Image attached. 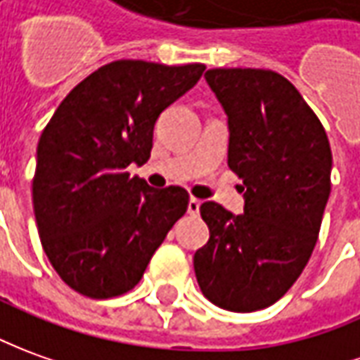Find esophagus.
I'll list each match as a JSON object with an SVG mask.
<instances>
[{
	"instance_id": "34e87169",
	"label": "esophagus",
	"mask_w": 360,
	"mask_h": 360,
	"mask_svg": "<svg viewBox=\"0 0 360 360\" xmlns=\"http://www.w3.org/2000/svg\"><path fill=\"white\" fill-rule=\"evenodd\" d=\"M200 205H202V202L198 198H190V202H188V213L190 215H198L200 213Z\"/></svg>"
}]
</instances>
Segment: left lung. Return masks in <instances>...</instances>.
<instances>
[{"label": "left lung", "instance_id": "obj_1", "mask_svg": "<svg viewBox=\"0 0 360 360\" xmlns=\"http://www.w3.org/2000/svg\"><path fill=\"white\" fill-rule=\"evenodd\" d=\"M205 80L227 113L229 168L245 184V213L200 205L210 241L194 255L212 304L257 311L278 302L306 269L331 192L321 121L282 74L212 68Z\"/></svg>", "mask_w": 360, "mask_h": 360}]
</instances>
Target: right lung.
Returning a JSON list of instances; mask_svg holds the SVG:
<instances>
[{
  "mask_svg": "<svg viewBox=\"0 0 360 360\" xmlns=\"http://www.w3.org/2000/svg\"><path fill=\"white\" fill-rule=\"evenodd\" d=\"M205 66L115 60L91 72L43 129L33 178L34 219L58 276L82 296L133 290L188 210L180 186L155 190L127 172L145 165L158 115Z\"/></svg>",
  "mask_w": 360,
  "mask_h": 360,
  "instance_id": "right-lung-1",
  "label": "right lung"
}]
</instances>
